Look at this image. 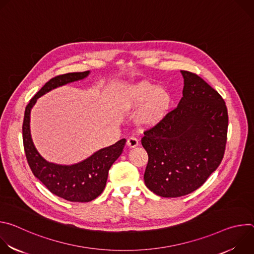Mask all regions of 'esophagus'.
Returning a JSON list of instances; mask_svg holds the SVG:
<instances>
[{"mask_svg": "<svg viewBox=\"0 0 254 254\" xmlns=\"http://www.w3.org/2000/svg\"><path fill=\"white\" fill-rule=\"evenodd\" d=\"M138 144V139L135 136H129L127 138V146L129 148H134Z\"/></svg>", "mask_w": 254, "mask_h": 254, "instance_id": "34e87169", "label": "esophagus"}]
</instances>
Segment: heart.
Wrapping results in <instances>:
<instances>
[{
  "instance_id": "obj_1",
  "label": "heart",
  "mask_w": 254,
  "mask_h": 254,
  "mask_svg": "<svg viewBox=\"0 0 254 254\" xmlns=\"http://www.w3.org/2000/svg\"><path fill=\"white\" fill-rule=\"evenodd\" d=\"M140 113L141 124L154 125L160 122L165 116L171 103L170 93L165 89H158L151 83H143L137 90V101L146 103Z\"/></svg>"
}]
</instances>
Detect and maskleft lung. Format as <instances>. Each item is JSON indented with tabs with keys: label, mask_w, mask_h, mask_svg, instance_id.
<instances>
[{
	"label": "left lung",
	"mask_w": 254,
	"mask_h": 254,
	"mask_svg": "<svg viewBox=\"0 0 254 254\" xmlns=\"http://www.w3.org/2000/svg\"><path fill=\"white\" fill-rule=\"evenodd\" d=\"M181 73L183 97L141 137L149 156L144 184L166 198L200 188L220 165L227 141L228 113L221 95L196 73Z\"/></svg>",
	"instance_id": "obj_1"
}]
</instances>
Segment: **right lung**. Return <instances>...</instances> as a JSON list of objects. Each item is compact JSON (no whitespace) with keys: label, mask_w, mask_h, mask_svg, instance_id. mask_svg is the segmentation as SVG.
Instances as JSON below:
<instances>
[{"label":"right lung","mask_w":254,"mask_h":254,"mask_svg":"<svg viewBox=\"0 0 254 254\" xmlns=\"http://www.w3.org/2000/svg\"><path fill=\"white\" fill-rule=\"evenodd\" d=\"M89 71L71 72L51 78L27 104L23 122V144L29 167L54 195L70 202H90L104 190L112 165L122 155L126 138L104 148L81 163L72 166L55 165L45 161L35 149L30 133V112L38 97L53 88L86 77Z\"/></svg>","instance_id":"1"}]
</instances>
